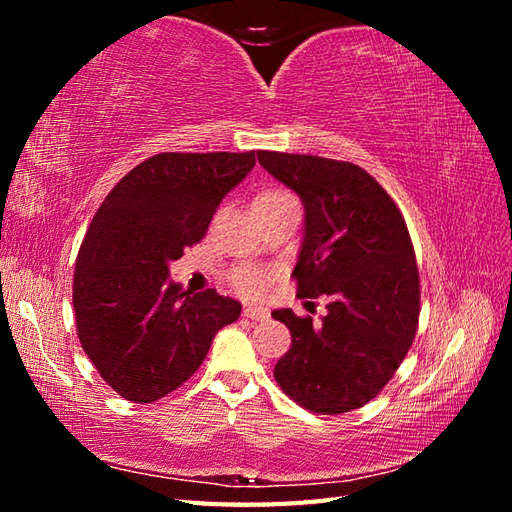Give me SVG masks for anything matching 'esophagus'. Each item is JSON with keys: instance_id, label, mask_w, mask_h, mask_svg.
Wrapping results in <instances>:
<instances>
[{"instance_id": "1", "label": "esophagus", "mask_w": 512, "mask_h": 512, "mask_svg": "<svg viewBox=\"0 0 512 512\" xmlns=\"http://www.w3.org/2000/svg\"><path fill=\"white\" fill-rule=\"evenodd\" d=\"M244 317L250 321H266L270 317V312L266 308H257V306H246L244 308Z\"/></svg>"}]
</instances>
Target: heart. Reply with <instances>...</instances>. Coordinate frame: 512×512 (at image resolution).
<instances>
[{
  "label": "heart",
  "instance_id": "heart-1",
  "mask_svg": "<svg viewBox=\"0 0 512 512\" xmlns=\"http://www.w3.org/2000/svg\"><path fill=\"white\" fill-rule=\"evenodd\" d=\"M292 198H295V195L288 193L286 189H264L255 195L253 204H277ZM233 284L239 292H244V295L257 297V295H264L268 290V275L264 270H257V268H239L233 273Z\"/></svg>",
  "mask_w": 512,
  "mask_h": 512
}]
</instances>
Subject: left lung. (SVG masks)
I'll return each instance as SVG.
<instances>
[{"label":"left lung","instance_id":"obj_1","mask_svg":"<svg viewBox=\"0 0 512 512\" xmlns=\"http://www.w3.org/2000/svg\"><path fill=\"white\" fill-rule=\"evenodd\" d=\"M257 160L306 209L297 297L330 299L321 323L273 312L292 334L275 380L312 413L363 407L394 378L418 330L420 279L405 217L352 162L279 151H257Z\"/></svg>","mask_w":512,"mask_h":512}]
</instances>
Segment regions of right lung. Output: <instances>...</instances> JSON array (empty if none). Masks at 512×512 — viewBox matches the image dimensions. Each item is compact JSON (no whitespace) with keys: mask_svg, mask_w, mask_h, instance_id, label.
Wrapping results in <instances>:
<instances>
[{"mask_svg":"<svg viewBox=\"0 0 512 512\" xmlns=\"http://www.w3.org/2000/svg\"><path fill=\"white\" fill-rule=\"evenodd\" d=\"M255 167L246 154H156L107 193L76 257V334L118 396L154 402L202 365L242 303L169 281V262L198 244L224 195Z\"/></svg>","mask_w":512,"mask_h":512,"instance_id":"add662e5","label":"right lung"}]
</instances>
